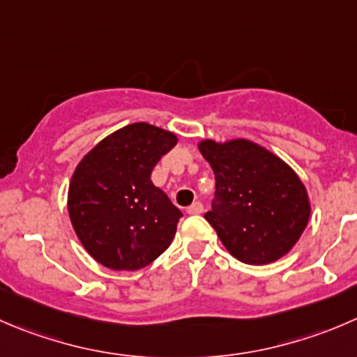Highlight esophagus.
<instances>
[{
	"instance_id": "34e87169",
	"label": "esophagus",
	"mask_w": 357,
	"mask_h": 357,
	"mask_svg": "<svg viewBox=\"0 0 357 357\" xmlns=\"http://www.w3.org/2000/svg\"><path fill=\"white\" fill-rule=\"evenodd\" d=\"M204 211V206L200 202H193L192 206L188 207V209H186V213L188 214H200Z\"/></svg>"
}]
</instances>
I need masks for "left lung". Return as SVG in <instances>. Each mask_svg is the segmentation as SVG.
<instances>
[{
    "label": "left lung",
    "instance_id": "obj_1",
    "mask_svg": "<svg viewBox=\"0 0 357 357\" xmlns=\"http://www.w3.org/2000/svg\"><path fill=\"white\" fill-rule=\"evenodd\" d=\"M197 146L216 176V202L204 218L225 249L248 265L288 255L310 218L309 193L291 165L244 137Z\"/></svg>",
    "mask_w": 357,
    "mask_h": 357
}]
</instances>
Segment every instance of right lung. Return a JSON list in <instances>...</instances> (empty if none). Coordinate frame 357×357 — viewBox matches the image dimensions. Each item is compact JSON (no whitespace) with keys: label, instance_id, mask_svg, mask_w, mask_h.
Segmentation results:
<instances>
[{"label":"right lung","instance_id":"right-lung-1","mask_svg":"<svg viewBox=\"0 0 357 357\" xmlns=\"http://www.w3.org/2000/svg\"><path fill=\"white\" fill-rule=\"evenodd\" d=\"M178 136L129 123L83 155L68 188V213L85 251L112 271H139L174 238L181 211L151 183Z\"/></svg>","mask_w":357,"mask_h":357}]
</instances>
